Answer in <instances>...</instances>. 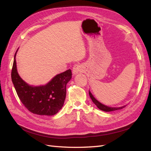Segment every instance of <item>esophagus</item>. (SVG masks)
I'll list each match as a JSON object with an SVG mask.
<instances>
[{
  "mask_svg": "<svg viewBox=\"0 0 151 151\" xmlns=\"http://www.w3.org/2000/svg\"><path fill=\"white\" fill-rule=\"evenodd\" d=\"M83 71V67L81 64H76L74 65L73 68V76H75L78 75V73Z\"/></svg>",
  "mask_w": 151,
  "mask_h": 151,
  "instance_id": "1",
  "label": "esophagus"
}]
</instances>
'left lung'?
I'll list each match as a JSON object with an SVG mask.
<instances>
[{
    "label": "left lung",
    "mask_w": 151,
    "mask_h": 151,
    "mask_svg": "<svg viewBox=\"0 0 151 151\" xmlns=\"http://www.w3.org/2000/svg\"><path fill=\"white\" fill-rule=\"evenodd\" d=\"M89 97L91 99V100L93 101V102L96 105V106H97L99 109H100L101 110H102L104 111H115V110H121V109L124 108L126 106H120V107H111V106H108L105 105L104 104L101 103V102H99L97 99H96L94 95L92 94V93L90 91V90H89Z\"/></svg>",
    "instance_id": "1"
}]
</instances>
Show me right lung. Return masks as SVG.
Masks as SVG:
<instances>
[{"mask_svg": "<svg viewBox=\"0 0 151 151\" xmlns=\"http://www.w3.org/2000/svg\"><path fill=\"white\" fill-rule=\"evenodd\" d=\"M16 51L12 70V81L22 103L32 113L40 115L56 114L63 107L66 97V85L72 78L70 69L51 79L47 84L30 86L19 76L16 63Z\"/></svg>", "mask_w": 151, "mask_h": 151, "instance_id": "1", "label": "right lung"}]
</instances>
